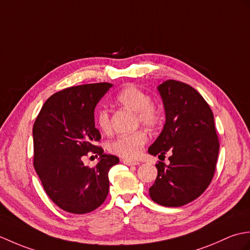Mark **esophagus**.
<instances>
[{
	"label": "esophagus",
	"instance_id": "esophagus-1",
	"mask_svg": "<svg viewBox=\"0 0 250 250\" xmlns=\"http://www.w3.org/2000/svg\"><path fill=\"white\" fill-rule=\"evenodd\" d=\"M123 163L125 165H127V166H137V165H139V163H138V162H134V160H129V159H124Z\"/></svg>",
	"mask_w": 250,
	"mask_h": 250
}]
</instances>
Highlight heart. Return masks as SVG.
Returning a JSON list of instances; mask_svg holds the SVG:
<instances>
[{
    "mask_svg": "<svg viewBox=\"0 0 250 250\" xmlns=\"http://www.w3.org/2000/svg\"><path fill=\"white\" fill-rule=\"evenodd\" d=\"M116 99L126 108L137 113V122L142 125L156 128L162 124L163 111L157 104H152V98L147 93L135 85H127L118 93ZM96 123L104 134L111 130V121L108 110L102 109L96 115ZM147 141L146 132L139 129L132 134L123 135L109 142L108 149L116 156L125 159H136L139 157Z\"/></svg>",
    "mask_w": 250,
    "mask_h": 250,
    "instance_id": "1",
    "label": "heart"
}]
</instances>
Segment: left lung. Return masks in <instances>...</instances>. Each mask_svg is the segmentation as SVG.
<instances>
[{
    "label": "left lung",
    "mask_w": 250,
    "mask_h": 250,
    "mask_svg": "<svg viewBox=\"0 0 250 250\" xmlns=\"http://www.w3.org/2000/svg\"><path fill=\"white\" fill-rule=\"evenodd\" d=\"M166 124L148 153H171L170 164H156L158 174L149 197L164 207L177 208L200 197L210 184L219 152L214 115L201 94L187 83L167 80L158 86Z\"/></svg>",
    "instance_id": "8db88e82"
}]
</instances>
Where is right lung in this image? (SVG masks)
<instances>
[{
  "instance_id": "right-lung-1",
  "label": "right lung",
  "mask_w": 250,
  "mask_h": 250,
  "mask_svg": "<svg viewBox=\"0 0 250 250\" xmlns=\"http://www.w3.org/2000/svg\"><path fill=\"white\" fill-rule=\"evenodd\" d=\"M111 83L64 88L47 99L33 126V165L49 198L66 212L86 214L101 207L109 191L108 173L119 157L95 146L94 110ZM92 151L101 160L90 168L82 162Z\"/></svg>"
}]
</instances>
